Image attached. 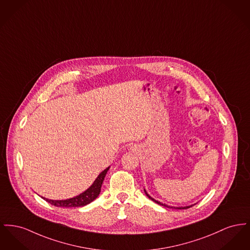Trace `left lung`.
<instances>
[{
	"instance_id": "1",
	"label": "left lung",
	"mask_w": 250,
	"mask_h": 250,
	"mask_svg": "<svg viewBox=\"0 0 250 250\" xmlns=\"http://www.w3.org/2000/svg\"><path fill=\"white\" fill-rule=\"evenodd\" d=\"M146 194L147 196L152 200V201H154V202H156L157 204H160V205L164 206V207H167V208H173V207H170V206L165 205V204H162L161 202H159L158 200H155L154 198H152L149 194H147L146 191ZM191 206H188V207H180V208H177V209H186V208H191Z\"/></svg>"
}]
</instances>
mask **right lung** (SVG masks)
Wrapping results in <instances>:
<instances>
[{
	"instance_id": "obj_1",
	"label": "right lung",
	"mask_w": 250,
	"mask_h": 250,
	"mask_svg": "<svg viewBox=\"0 0 250 250\" xmlns=\"http://www.w3.org/2000/svg\"><path fill=\"white\" fill-rule=\"evenodd\" d=\"M108 169H109V167H107L105 170H104L87 191L82 192L81 194L75 196L74 198H70V199H66V200H51V199L44 198V200L52 205L62 207V208H73V207H83V206L88 205L99 195V193L101 191L104 178L105 176L106 172L108 171Z\"/></svg>"
}]
</instances>
